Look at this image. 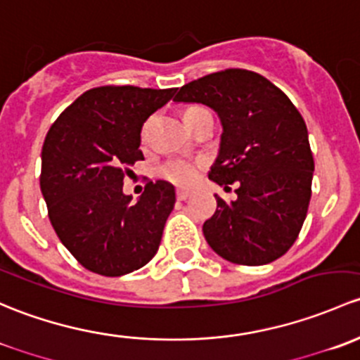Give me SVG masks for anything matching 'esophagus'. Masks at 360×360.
Masks as SVG:
<instances>
[{
    "mask_svg": "<svg viewBox=\"0 0 360 360\" xmlns=\"http://www.w3.org/2000/svg\"><path fill=\"white\" fill-rule=\"evenodd\" d=\"M191 195H192L191 191H184V188H181V191H176V199H179V201H187Z\"/></svg>",
    "mask_w": 360,
    "mask_h": 360,
    "instance_id": "34e87169",
    "label": "esophagus"
}]
</instances>
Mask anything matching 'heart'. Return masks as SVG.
I'll return each instance as SVG.
<instances>
[{
    "instance_id": "1",
    "label": "heart",
    "mask_w": 360,
    "mask_h": 360,
    "mask_svg": "<svg viewBox=\"0 0 360 360\" xmlns=\"http://www.w3.org/2000/svg\"><path fill=\"white\" fill-rule=\"evenodd\" d=\"M194 109H198V107H188L185 112H191ZM198 168L199 162L187 161V159H173V161H168L162 166L161 175L176 185H188L198 176Z\"/></svg>"
}]
</instances>
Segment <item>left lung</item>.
<instances>
[{
    "instance_id": "1",
    "label": "left lung",
    "mask_w": 360,
    "mask_h": 360,
    "mask_svg": "<svg viewBox=\"0 0 360 360\" xmlns=\"http://www.w3.org/2000/svg\"><path fill=\"white\" fill-rule=\"evenodd\" d=\"M175 102H195L220 117L221 142L210 180L236 201L217 198L202 225L211 250L239 265H265L292 246L312 195L314 155L309 131L292 102L266 77L225 69L191 81Z\"/></svg>"
}]
</instances>
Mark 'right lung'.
I'll return each mask as SVG.
<instances>
[{
    "label": "right lung",
    "mask_w": 360,
    "mask_h": 360,
    "mask_svg": "<svg viewBox=\"0 0 360 360\" xmlns=\"http://www.w3.org/2000/svg\"><path fill=\"white\" fill-rule=\"evenodd\" d=\"M175 88L98 86L57 117L41 150L43 198L58 239L91 272L120 277L158 253L175 206V187L149 181L136 202L123 194L124 175L142 161L140 131Z\"/></svg>",
    "instance_id": "add662e5"
}]
</instances>
